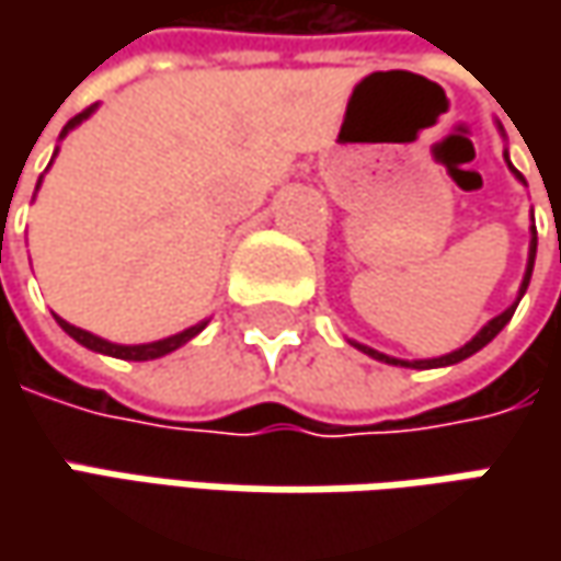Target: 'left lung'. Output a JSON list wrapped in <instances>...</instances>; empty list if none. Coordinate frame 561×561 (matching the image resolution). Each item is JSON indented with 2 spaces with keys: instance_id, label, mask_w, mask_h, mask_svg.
I'll use <instances>...</instances> for the list:
<instances>
[{
  "instance_id": "1",
  "label": "left lung",
  "mask_w": 561,
  "mask_h": 561,
  "mask_svg": "<svg viewBox=\"0 0 561 561\" xmlns=\"http://www.w3.org/2000/svg\"><path fill=\"white\" fill-rule=\"evenodd\" d=\"M508 162V156H506ZM508 168H512V162H508ZM512 174L525 184V178L512 168ZM534 255H537V227H530V249H528V268H525V280H522V290H518V299L508 306L506 312L496 314L493 321H486L484 328L478 331V334L471 336L468 343H465L462 350H456V353H449V356H440V358H419V362H402V358H393V356H383V353H377V350H371V346H362V343H353L356 350H362L365 356L377 358V362H387V365H402V368H446V365H456V362H462V358L474 356L478 350H484L486 343L493 340V336L500 334L503 328H506L508 321H512V314H515V309H518V302H522V296H525V290H528L530 284V271H534Z\"/></svg>"
}]
</instances>
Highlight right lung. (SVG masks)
I'll use <instances>...</instances> for the list:
<instances>
[{
	"label": "right lung",
	"instance_id": "add662e5",
	"mask_svg": "<svg viewBox=\"0 0 561 561\" xmlns=\"http://www.w3.org/2000/svg\"><path fill=\"white\" fill-rule=\"evenodd\" d=\"M93 108L96 105H90V108H83L80 115H75V118L65 124V130H61V137H68V130H75L80 121H87L90 115H93ZM39 186V184H36ZM55 321L61 324V331L68 336H75L80 346H87V350H93V353H102V356H115V358H127V362H149V358H162L168 356V353H174L178 346H184V343H190L193 336L199 334L205 328V321H199V324H193V328H186V331H181V334L174 336H164V340H156V343H140V346H121V343H108V340H102V336L90 334V331H83V328H75V324H68L65 318H58L55 314Z\"/></svg>",
	"mask_w": 561,
	"mask_h": 561
}]
</instances>
